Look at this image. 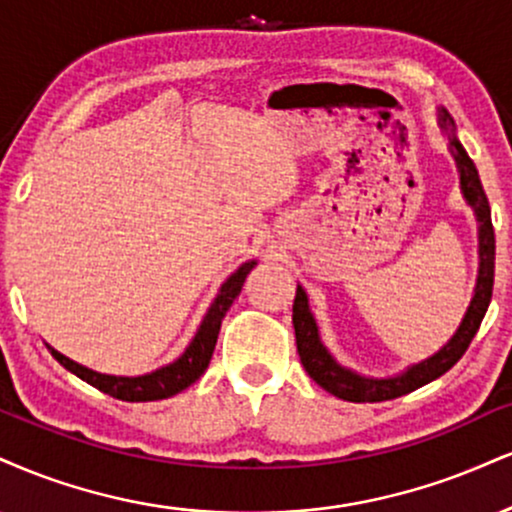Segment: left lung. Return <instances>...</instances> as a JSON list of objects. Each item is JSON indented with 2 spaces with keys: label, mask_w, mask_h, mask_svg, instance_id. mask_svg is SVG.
Segmentation results:
<instances>
[{
  "label": "left lung",
  "mask_w": 512,
  "mask_h": 512,
  "mask_svg": "<svg viewBox=\"0 0 512 512\" xmlns=\"http://www.w3.org/2000/svg\"><path fill=\"white\" fill-rule=\"evenodd\" d=\"M439 126L441 131L448 135V150L455 159L460 174V193H463L465 202L472 207L474 217L479 224V274L477 286H474V295L467 307L463 322H460L458 331H455L451 341L443 346L439 353H434L427 360L410 365L405 372L396 374V377L374 379L362 377V374L353 372V369L338 365L336 357L326 350V346L319 338L317 319L310 310V300L303 286L295 291L293 303V326H295V343H298V355L303 362L305 372L310 374L315 384L329 391L331 396L350 400V403H379V400H391L405 393L420 389V386L429 384V381L439 379L446 374L460 357L465 355L467 346L472 343L474 334L479 331V324L486 315V307L491 303V291H494V260H496V238L494 226H491V207L486 200V193L479 181L477 166L460 145L458 135H455V121L446 109H439Z\"/></svg>",
  "instance_id": "8db88e82"
}]
</instances>
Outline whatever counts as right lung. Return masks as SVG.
I'll use <instances>...</instances> for the list:
<instances>
[{
  "mask_svg": "<svg viewBox=\"0 0 512 512\" xmlns=\"http://www.w3.org/2000/svg\"><path fill=\"white\" fill-rule=\"evenodd\" d=\"M255 264L257 260L240 264L236 272L221 283L217 298L209 305L207 315L202 319L200 329H197V334L193 341H190L186 353L171 362V365L155 369V372L143 374V377H112V374H100L95 372V369L78 365V362L69 360V357L61 355L59 350H54L52 346H47L49 353H52V357L61 367L69 369V372L76 374L78 379L88 381L90 386H95V389L109 393V396L119 400H128V403H147V400H162L176 396V393L188 389L190 384H195V381L205 374L209 360H212L214 346H217L221 319L226 317L233 300L238 298L240 288H243L245 283V276L250 274V269L255 267Z\"/></svg>",
  "mask_w": 512,
  "mask_h": 512,
  "instance_id": "1",
  "label": "right lung"
}]
</instances>
